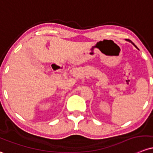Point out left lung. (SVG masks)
<instances>
[{
  "label": "left lung",
  "mask_w": 153,
  "mask_h": 153,
  "mask_svg": "<svg viewBox=\"0 0 153 153\" xmlns=\"http://www.w3.org/2000/svg\"><path fill=\"white\" fill-rule=\"evenodd\" d=\"M127 40V41H129V42H131L132 43V44H133V45H134L135 46V47H136V45H134V43H133V42H131V40H129V39H126Z\"/></svg>",
  "instance_id": "left-lung-1"
}]
</instances>
